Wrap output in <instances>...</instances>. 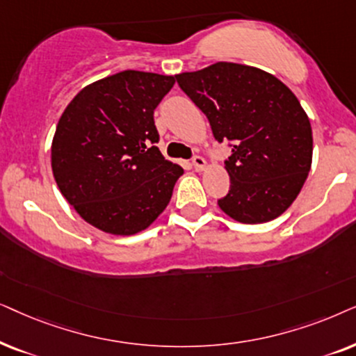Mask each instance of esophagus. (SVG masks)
I'll use <instances>...</instances> for the list:
<instances>
[{
	"label": "esophagus",
	"instance_id": "34e87169",
	"mask_svg": "<svg viewBox=\"0 0 356 356\" xmlns=\"http://www.w3.org/2000/svg\"><path fill=\"white\" fill-rule=\"evenodd\" d=\"M192 164H193V168H195L197 172H200V170H203V169L207 168V161L203 159L202 156H193Z\"/></svg>",
	"mask_w": 356,
	"mask_h": 356
}]
</instances>
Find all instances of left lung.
I'll list each match as a JSON object with an SVG mask.
<instances>
[{"instance_id": "1", "label": "left lung", "mask_w": 356, "mask_h": 356, "mask_svg": "<svg viewBox=\"0 0 356 356\" xmlns=\"http://www.w3.org/2000/svg\"><path fill=\"white\" fill-rule=\"evenodd\" d=\"M205 113L213 136L231 141V179L218 205L245 225L272 221L295 202L312 163L309 118L280 79L254 66L218 61L175 74Z\"/></svg>"}]
</instances>
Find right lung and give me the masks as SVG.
<instances>
[{"mask_svg": "<svg viewBox=\"0 0 356 356\" xmlns=\"http://www.w3.org/2000/svg\"><path fill=\"white\" fill-rule=\"evenodd\" d=\"M174 83L175 76L120 71L83 88L61 113L51 141L56 186L104 233L146 229L184 174L154 146V108Z\"/></svg>", "mask_w": 356, "mask_h": 356, "instance_id": "add662e5", "label": "right lung"}]
</instances>
